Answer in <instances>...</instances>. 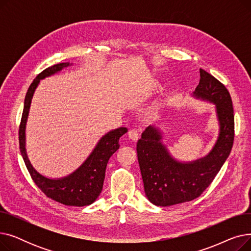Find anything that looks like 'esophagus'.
Here are the masks:
<instances>
[{"instance_id":"1","label":"esophagus","mask_w":251,"mask_h":251,"mask_svg":"<svg viewBox=\"0 0 251 251\" xmlns=\"http://www.w3.org/2000/svg\"><path fill=\"white\" fill-rule=\"evenodd\" d=\"M128 135H129V138L134 142H136L139 138V132H138V130H136V129H131L128 132Z\"/></svg>"}]
</instances>
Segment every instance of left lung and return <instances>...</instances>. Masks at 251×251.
I'll list each match as a JSON object with an SVG mask.
<instances>
[{
    "label": "left lung",
    "mask_w": 251,
    "mask_h": 251,
    "mask_svg": "<svg viewBox=\"0 0 251 251\" xmlns=\"http://www.w3.org/2000/svg\"><path fill=\"white\" fill-rule=\"evenodd\" d=\"M200 84L193 91L196 100L215 104L219 135L205 156L181 162L163 142L161 130L150 125L137 141V157L144 192L157 206H170L199 197L215 179L229 156L234 141V111L229 91L218 79L201 69Z\"/></svg>",
    "instance_id": "obj_1"
}]
</instances>
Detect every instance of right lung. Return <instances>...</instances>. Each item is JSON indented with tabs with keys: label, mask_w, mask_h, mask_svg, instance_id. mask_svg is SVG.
<instances>
[{
	"label": "right lung",
	"mask_w": 251,
	"mask_h": 251,
	"mask_svg": "<svg viewBox=\"0 0 251 251\" xmlns=\"http://www.w3.org/2000/svg\"><path fill=\"white\" fill-rule=\"evenodd\" d=\"M71 65L72 63L67 62L51 66L38 74L30 84L24 100V109L19 127V146L21 155L32 180L48 197L65 205L84 206L95 202L101 192L107 164L113 153L120 147L119 139L128 131L126 127L111 130L101 136L82 165L73 173L62 178L51 179L37 172L29 161L25 148L26 122L36 87L42 79L57 74Z\"/></svg>",
	"instance_id": "right-lung-1"
}]
</instances>
